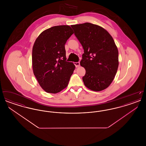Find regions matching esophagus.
<instances>
[{"label":"esophagus","instance_id":"obj_1","mask_svg":"<svg viewBox=\"0 0 146 146\" xmlns=\"http://www.w3.org/2000/svg\"><path fill=\"white\" fill-rule=\"evenodd\" d=\"M74 65L76 66V67H79L80 66V62H74Z\"/></svg>","mask_w":146,"mask_h":146}]
</instances>
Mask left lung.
Segmentation results:
<instances>
[{
  "mask_svg": "<svg viewBox=\"0 0 146 146\" xmlns=\"http://www.w3.org/2000/svg\"><path fill=\"white\" fill-rule=\"evenodd\" d=\"M82 44L84 54L81 66L86 70L84 85L95 91L107 88L118 70V48L113 38L104 28L90 23L72 25Z\"/></svg>",
  "mask_w": 146,
  "mask_h": 146,
  "instance_id": "left-lung-1",
  "label": "left lung"
}]
</instances>
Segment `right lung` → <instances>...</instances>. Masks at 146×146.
<instances>
[{"instance_id":"1","label":"right lung","mask_w":146,"mask_h":146,"mask_svg":"<svg viewBox=\"0 0 146 146\" xmlns=\"http://www.w3.org/2000/svg\"><path fill=\"white\" fill-rule=\"evenodd\" d=\"M73 34L68 25L54 26L43 31L32 50L33 73L42 89L56 94L66 88L76 67L66 61L64 45Z\"/></svg>"}]
</instances>
